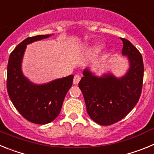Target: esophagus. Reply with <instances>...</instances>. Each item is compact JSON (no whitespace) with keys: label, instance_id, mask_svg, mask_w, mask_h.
Instances as JSON below:
<instances>
[{"label":"esophagus","instance_id":"obj_1","mask_svg":"<svg viewBox=\"0 0 154 154\" xmlns=\"http://www.w3.org/2000/svg\"><path fill=\"white\" fill-rule=\"evenodd\" d=\"M80 79H81V76H80L79 75H75L74 76V79H73V83H74L75 85H77V84L79 82Z\"/></svg>","mask_w":154,"mask_h":154}]
</instances>
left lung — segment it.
I'll return each instance as SVG.
<instances>
[{"instance_id":"8db88e82","label":"left lung","mask_w":154,"mask_h":154,"mask_svg":"<svg viewBox=\"0 0 154 154\" xmlns=\"http://www.w3.org/2000/svg\"><path fill=\"white\" fill-rule=\"evenodd\" d=\"M122 54L127 55L130 69L122 78L111 74L96 77L89 69L83 72L79 87L83 94L87 112L102 126H109L126 116L138 103L143 81V62L140 52L130 41L121 38Z\"/></svg>"}]
</instances>
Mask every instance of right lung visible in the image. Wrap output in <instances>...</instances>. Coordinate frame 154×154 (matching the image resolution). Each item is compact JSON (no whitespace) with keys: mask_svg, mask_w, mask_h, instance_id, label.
Here are the masks:
<instances>
[{"mask_svg":"<svg viewBox=\"0 0 154 154\" xmlns=\"http://www.w3.org/2000/svg\"><path fill=\"white\" fill-rule=\"evenodd\" d=\"M50 35L29 37L11 53L7 70V90L12 103L24 119L36 124L52 122L60 113L68 91L72 85V75L45 85H35L21 72V60L26 45Z\"/></svg>","mask_w":154,"mask_h":154,"instance_id":"right-lung-1","label":"right lung"}]
</instances>
